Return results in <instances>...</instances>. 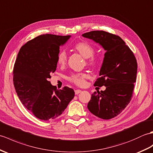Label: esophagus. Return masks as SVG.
Wrapping results in <instances>:
<instances>
[{"mask_svg": "<svg viewBox=\"0 0 153 153\" xmlns=\"http://www.w3.org/2000/svg\"><path fill=\"white\" fill-rule=\"evenodd\" d=\"M81 91H82V90H76L75 91H74V92H75V94L76 95H78L79 94H80Z\"/></svg>", "mask_w": 153, "mask_h": 153, "instance_id": "1", "label": "esophagus"}]
</instances>
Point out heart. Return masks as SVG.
<instances>
[{"instance_id": "b5f03b06", "label": "heart", "mask_w": 153, "mask_h": 153, "mask_svg": "<svg viewBox=\"0 0 153 153\" xmlns=\"http://www.w3.org/2000/svg\"><path fill=\"white\" fill-rule=\"evenodd\" d=\"M74 49L79 52L81 56L86 59V63L88 65L94 67L96 66L97 60L96 57H93L94 53L92 46L86 42H79L74 46ZM67 54L65 52L62 51L57 56V62L60 66H64L67 63ZM88 77L86 73H77L73 74L69 78V80L76 85L79 86H83L85 84V79Z\"/></svg>"}]
</instances>
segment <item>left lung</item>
<instances>
[{"label": "left lung", "mask_w": 153, "mask_h": 153, "mask_svg": "<svg viewBox=\"0 0 153 153\" xmlns=\"http://www.w3.org/2000/svg\"><path fill=\"white\" fill-rule=\"evenodd\" d=\"M94 40L105 50L100 78L95 86L106 89L91 94L88 108L95 116L105 120L117 117L130 103L136 82L137 64L130 48L120 36L103 30L82 35Z\"/></svg>", "instance_id": "8db88e82"}]
</instances>
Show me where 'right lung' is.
Listing matches in <instances>:
<instances>
[{
    "instance_id": "obj_1",
    "label": "right lung",
    "mask_w": 153,
    "mask_h": 153,
    "mask_svg": "<svg viewBox=\"0 0 153 153\" xmlns=\"http://www.w3.org/2000/svg\"><path fill=\"white\" fill-rule=\"evenodd\" d=\"M71 35L46 34L36 36L23 45L13 67V81L22 104L42 120L55 119L73 99L74 91L67 86L57 90L48 80L57 67L59 46Z\"/></svg>"
}]
</instances>
